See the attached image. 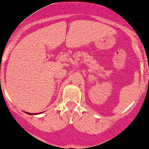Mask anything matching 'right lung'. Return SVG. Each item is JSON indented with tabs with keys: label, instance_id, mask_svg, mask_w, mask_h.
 I'll return each instance as SVG.
<instances>
[{
	"label": "right lung",
	"instance_id": "obj_1",
	"mask_svg": "<svg viewBox=\"0 0 149 149\" xmlns=\"http://www.w3.org/2000/svg\"><path fill=\"white\" fill-rule=\"evenodd\" d=\"M42 113V112H41ZM28 113V114H30V115H33V114H37V113Z\"/></svg>",
	"mask_w": 149,
	"mask_h": 149
}]
</instances>
